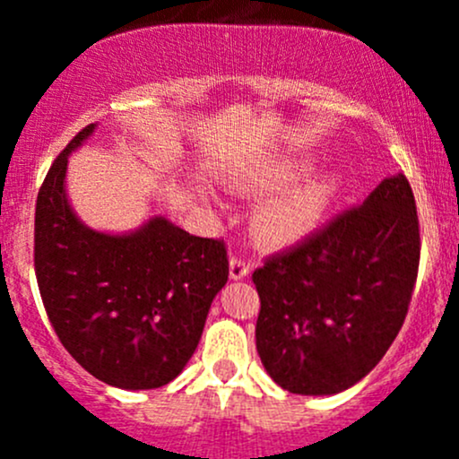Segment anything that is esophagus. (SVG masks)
<instances>
[{"label":"esophagus","instance_id":"obj_1","mask_svg":"<svg viewBox=\"0 0 459 459\" xmlns=\"http://www.w3.org/2000/svg\"><path fill=\"white\" fill-rule=\"evenodd\" d=\"M248 271H251V264H248L247 257L244 255L230 257V277H233V280H244V277L248 275Z\"/></svg>","mask_w":459,"mask_h":459}]
</instances>
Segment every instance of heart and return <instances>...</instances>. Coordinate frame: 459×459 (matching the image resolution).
Segmentation results:
<instances>
[{
	"label": "heart",
	"mask_w": 459,
	"mask_h": 459,
	"mask_svg": "<svg viewBox=\"0 0 459 459\" xmlns=\"http://www.w3.org/2000/svg\"><path fill=\"white\" fill-rule=\"evenodd\" d=\"M302 173L304 164L286 161V164L266 170L259 178L257 186L262 191H273V188H281L290 184ZM333 191H335V182L331 178H313L289 188V191L277 195L275 200H271L259 211V235L273 244L295 242L317 224L319 217L326 211L328 202H331Z\"/></svg>",
	"instance_id": "heart-1"
}]
</instances>
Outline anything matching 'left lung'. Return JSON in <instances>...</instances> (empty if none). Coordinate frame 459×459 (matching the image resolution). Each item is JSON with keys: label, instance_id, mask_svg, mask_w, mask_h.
I'll return each mask as SVG.
<instances>
[{"label": "left lung", "instance_id": "left-lung-1", "mask_svg": "<svg viewBox=\"0 0 459 459\" xmlns=\"http://www.w3.org/2000/svg\"><path fill=\"white\" fill-rule=\"evenodd\" d=\"M420 221L404 175L379 184L253 273L257 353L298 395H333L375 368L409 313Z\"/></svg>", "mask_w": 459, "mask_h": 459}]
</instances>
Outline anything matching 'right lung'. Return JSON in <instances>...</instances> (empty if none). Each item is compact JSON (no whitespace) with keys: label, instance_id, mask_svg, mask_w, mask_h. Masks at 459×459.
<instances>
[{"label":"right lung","instance_id":"obj_1","mask_svg":"<svg viewBox=\"0 0 459 459\" xmlns=\"http://www.w3.org/2000/svg\"><path fill=\"white\" fill-rule=\"evenodd\" d=\"M46 173L35 204V275L46 316L77 364L110 386L160 388L197 344L212 298L229 280L224 239L195 238L164 217L131 235L86 229L68 206V152Z\"/></svg>","mask_w":459,"mask_h":459}]
</instances>
